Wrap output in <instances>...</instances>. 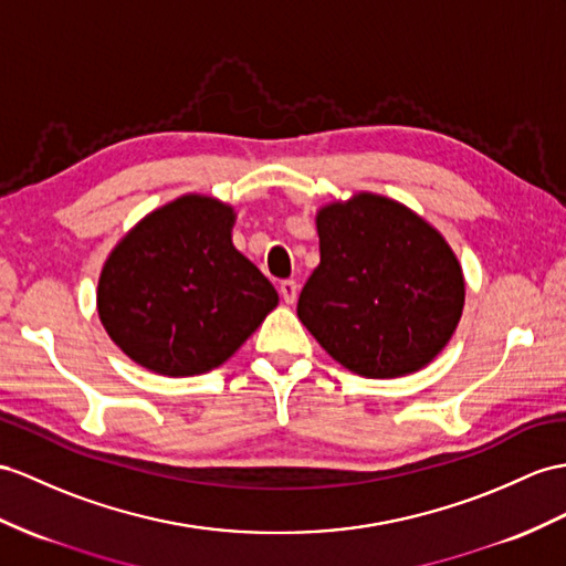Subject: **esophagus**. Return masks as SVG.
<instances>
[{
	"instance_id": "1",
	"label": "esophagus",
	"mask_w": 566,
	"mask_h": 566,
	"mask_svg": "<svg viewBox=\"0 0 566 566\" xmlns=\"http://www.w3.org/2000/svg\"><path fill=\"white\" fill-rule=\"evenodd\" d=\"M279 291H281V297L287 302V305H293V302L297 300V291H300V285H297L295 281H281Z\"/></svg>"
}]
</instances>
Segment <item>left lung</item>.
Returning <instances> with one entry per match:
<instances>
[{
	"label": "left lung",
	"mask_w": 566,
	"mask_h": 566,
	"mask_svg": "<svg viewBox=\"0 0 566 566\" xmlns=\"http://www.w3.org/2000/svg\"><path fill=\"white\" fill-rule=\"evenodd\" d=\"M322 261L297 316L336 363L369 379L432 363L463 312L465 283L447 240L403 203L355 195L316 213Z\"/></svg>",
	"instance_id": "left-lung-1"
}]
</instances>
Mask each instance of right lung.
Wrapping results in <instances>:
<instances>
[{"instance_id":"1","label":"right lung","mask_w":566,"mask_h":566,"mask_svg":"<svg viewBox=\"0 0 566 566\" xmlns=\"http://www.w3.org/2000/svg\"><path fill=\"white\" fill-rule=\"evenodd\" d=\"M235 213L187 195L136 223L98 281L101 322L134 363L165 377L203 375L250 338L279 293L232 247Z\"/></svg>"}]
</instances>
